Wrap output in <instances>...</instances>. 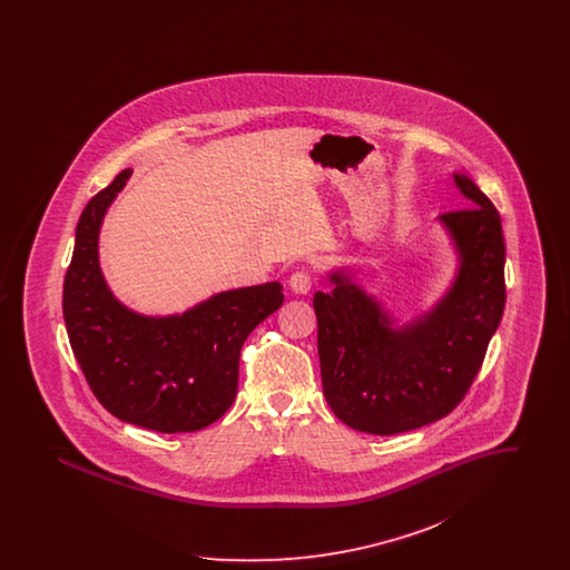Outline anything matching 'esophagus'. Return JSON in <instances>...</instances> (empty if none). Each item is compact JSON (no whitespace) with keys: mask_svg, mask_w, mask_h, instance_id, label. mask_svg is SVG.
<instances>
[{"mask_svg":"<svg viewBox=\"0 0 570 570\" xmlns=\"http://www.w3.org/2000/svg\"><path fill=\"white\" fill-rule=\"evenodd\" d=\"M288 286L295 295H307L312 291V275L307 272H295L288 277Z\"/></svg>","mask_w":570,"mask_h":570,"instance_id":"1","label":"esophagus"}]
</instances>
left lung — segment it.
Instances as JSON below:
<instances>
[{
    "label": "left lung",
    "instance_id": "left-lung-1",
    "mask_svg": "<svg viewBox=\"0 0 570 570\" xmlns=\"http://www.w3.org/2000/svg\"><path fill=\"white\" fill-rule=\"evenodd\" d=\"M453 184L468 207L438 217L455 252V273L434 305L400 325L351 267L328 272L314 295L323 393L335 416L365 434L430 425L460 404L500 325L504 288L502 222L461 170Z\"/></svg>",
    "mask_w": 570,
    "mask_h": 570
}]
</instances>
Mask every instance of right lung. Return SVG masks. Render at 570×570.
<instances>
[{
  "label": "right lung",
  "mask_w": 570,
  "mask_h": 570,
  "mask_svg": "<svg viewBox=\"0 0 570 570\" xmlns=\"http://www.w3.org/2000/svg\"><path fill=\"white\" fill-rule=\"evenodd\" d=\"M132 168L82 209L63 282L70 346L98 402L119 421L163 434L198 432L233 406L247 335L282 305V284L216 293L181 314L147 316L112 295L100 228Z\"/></svg>",
  "instance_id": "add662e5"
}]
</instances>
